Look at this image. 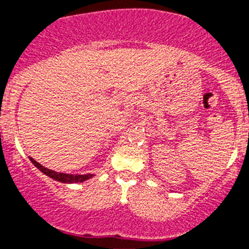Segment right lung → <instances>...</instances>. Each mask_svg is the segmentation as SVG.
Listing matches in <instances>:
<instances>
[{
	"mask_svg": "<svg viewBox=\"0 0 249 249\" xmlns=\"http://www.w3.org/2000/svg\"><path fill=\"white\" fill-rule=\"evenodd\" d=\"M31 162L37 167L38 170H41V172H43L46 176L53 178L55 181H59V182L63 183H77V182H84V181L89 180L94 176V174H87V175H73V174H63V172H57L53 171V170H49L47 167L42 166L41 163L37 162L35 159L30 158Z\"/></svg>",
	"mask_w": 249,
	"mask_h": 249,
	"instance_id": "obj_1",
	"label": "right lung"
}]
</instances>
